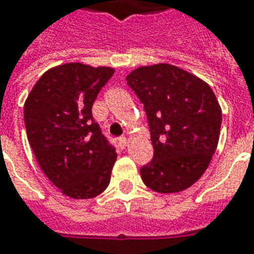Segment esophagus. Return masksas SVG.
Wrapping results in <instances>:
<instances>
[{
  "label": "esophagus",
  "instance_id": "1",
  "mask_svg": "<svg viewBox=\"0 0 254 254\" xmlns=\"http://www.w3.org/2000/svg\"><path fill=\"white\" fill-rule=\"evenodd\" d=\"M127 137L118 138V147H120V148H125V147H127Z\"/></svg>",
  "mask_w": 254,
  "mask_h": 254
}]
</instances>
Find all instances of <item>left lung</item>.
Segmentation results:
<instances>
[{
	"instance_id": "1",
	"label": "left lung",
	"mask_w": 254,
	"mask_h": 254,
	"mask_svg": "<svg viewBox=\"0 0 254 254\" xmlns=\"http://www.w3.org/2000/svg\"><path fill=\"white\" fill-rule=\"evenodd\" d=\"M148 120L154 158L140 169L143 182L158 193L191 187L216 151L222 110L211 87L181 67L158 64L127 76Z\"/></svg>"
}]
</instances>
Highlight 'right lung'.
Listing matches in <instances>:
<instances>
[{"instance_id": "obj_1", "label": "right lung", "mask_w": 254, "mask_h": 254, "mask_svg": "<svg viewBox=\"0 0 254 254\" xmlns=\"http://www.w3.org/2000/svg\"><path fill=\"white\" fill-rule=\"evenodd\" d=\"M113 67L70 63L49 69L24 105L27 137L42 171L72 198H92L110 184L116 148L92 117Z\"/></svg>"}]
</instances>
